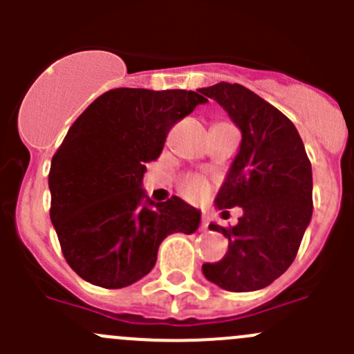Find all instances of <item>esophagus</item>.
<instances>
[{
	"mask_svg": "<svg viewBox=\"0 0 354 354\" xmlns=\"http://www.w3.org/2000/svg\"><path fill=\"white\" fill-rule=\"evenodd\" d=\"M209 223H210L209 216H205V214H203V216H202V221H200V230H202V231H207V230H209Z\"/></svg>",
	"mask_w": 354,
	"mask_h": 354,
	"instance_id": "34e87169",
	"label": "esophagus"
}]
</instances>
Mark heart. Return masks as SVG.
Masks as SVG:
<instances>
[{"instance_id":"b5f03b06","label":"heart","mask_w":354,"mask_h":354,"mask_svg":"<svg viewBox=\"0 0 354 354\" xmlns=\"http://www.w3.org/2000/svg\"><path fill=\"white\" fill-rule=\"evenodd\" d=\"M181 188H183V194L187 195L190 200H200L209 194L210 185L203 176H198V174H190V176H187L183 180Z\"/></svg>"}]
</instances>
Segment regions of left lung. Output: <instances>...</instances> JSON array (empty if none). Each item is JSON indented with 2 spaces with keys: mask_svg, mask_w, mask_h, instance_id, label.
Segmentation results:
<instances>
[{
  "mask_svg": "<svg viewBox=\"0 0 354 354\" xmlns=\"http://www.w3.org/2000/svg\"><path fill=\"white\" fill-rule=\"evenodd\" d=\"M227 111L241 130L240 152L216 197L223 214L241 207L233 227L210 224L230 240L203 276L227 291H257L283 276L312 219V164L295 124L279 109L240 84L200 88Z\"/></svg>",
  "mask_w": 354,
  "mask_h": 354,
  "instance_id": "left-lung-1",
  "label": "left lung"
}]
</instances>
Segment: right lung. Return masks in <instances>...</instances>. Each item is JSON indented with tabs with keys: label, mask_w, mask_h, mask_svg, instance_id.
Returning a JSON list of instances; mask_svg holds the SVG:
<instances>
[{
	"label": "right lung",
	"mask_w": 354,
	"mask_h": 354,
	"mask_svg": "<svg viewBox=\"0 0 354 354\" xmlns=\"http://www.w3.org/2000/svg\"><path fill=\"white\" fill-rule=\"evenodd\" d=\"M205 101L194 91L111 88L71 124L51 160L49 216L82 279L130 286L151 272L167 234L197 231V209L178 197L144 203L140 187L171 128Z\"/></svg>",
	"instance_id": "add662e5"
}]
</instances>
